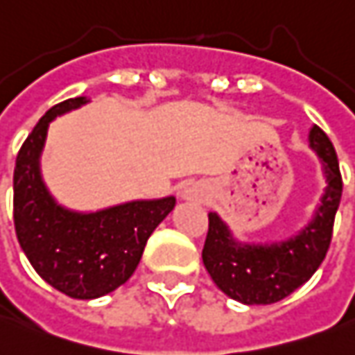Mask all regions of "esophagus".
<instances>
[{"mask_svg":"<svg viewBox=\"0 0 355 355\" xmlns=\"http://www.w3.org/2000/svg\"><path fill=\"white\" fill-rule=\"evenodd\" d=\"M178 195H180L182 201H201L202 197H205V187H202L201 183L187 182L180 187Z\"/></svg>","mask_w":355,"mask_h":355,"instance_id":"34e87169","label":"esophagus"}]
</instances>
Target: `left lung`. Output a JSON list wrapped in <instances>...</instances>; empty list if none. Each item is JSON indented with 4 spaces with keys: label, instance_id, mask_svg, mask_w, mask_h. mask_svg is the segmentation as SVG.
I'll list each match as a JSON object with an SVG mask.
<instances>
[{
    "label": "left lung",
    "instance_id": "obj_1",
    "mask_svg": "<svg viewBox=\"0 0 355 355\" xmlns=\"http://www.w3.org/2000/svg\"><path fill=\"white\" fill-rule=\"evenodd\" d=\"M309 146L324 175V193L311 220L282 241H239L216 212H209L202 263L224 294L245 305L276 304L305 284L329 251L334 216L340 205L342 175L331 139L321 127L309 129Z\"/></svg>",
    "mask_w": 355,
    "mask_h": 355
}]
</instances>
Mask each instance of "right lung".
Here are the masks:
<instances>
[{"label": "right lung", "instance_id": "add662e5", "mask_svg": "<svg viewBox=\"0 0 355 355\" xmlns=\"http://www.w3.org/2000/svg\"><path fill=\"white\" fill-rule=\"evenodd\" d=\"M89 104L87 96L50 107L19 150L13 175L17 239L33 268L61 294L94 300L125 284L175 197L139 199L94 212L63 207L46 187L40 158L55 117Z\"/></svg>", "mask_w": 355, "mask_h": 355}]
</instances>
